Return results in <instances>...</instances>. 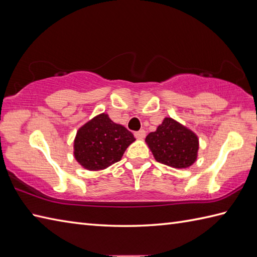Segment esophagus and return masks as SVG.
I'll list each match as a JSON object with an SVG mask.
<instances>
[{"label":"esophagus","mask_w":257,"mask_h":257,"mask_svg":"<svg viewBox=\"0 0 257 257\" xmlns=\"http://www.w3.org/2000/svg\"><path fill=\"white\" fill-rule=\"evenodd\" d=\"M135 136H136V138H137V139L143 140V139H145V137H146V132H145L144 129H141V130H139V132L135 133Z\"/></svg>","instance_id":"1"}]
</instances>
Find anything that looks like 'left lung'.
Segmentation results:
<instances>
[{"mask_svg":"<svg viewBox=\"0 0 257 257\" xmlns=\"http://www.w3.org/2000/svg\"><path fill=\"white\" fill-rule=\"evenodd\" d=\"M146 144L155 159L169 167L185 169L198 159V136L171 117H166L156 132L147 136Z\"/></svg>","mask_w":257,"mask_h":257,"instance_id":"left-lung-1","label":"left lung"}]
</instances>
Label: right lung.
Returning <instances> with one entry per match:
<instances>
[{
  "label": "right lung",
  "instance_id": "obj_1",
  "mask_svg": "<svg viewBox=\"0 0 257 257\" xmlns=\"http://www.w3.org/2000/svg\"><path fill=\"white\" fill-rule=\"evenodd\" d=\"M136 138L122 124L113 122L108 113H99L77 130L74 157L86 170L99 171L121 160Z\"/></svg>",
  "mask_w": 257,
  "mask_h": 257
}]
</instances>
